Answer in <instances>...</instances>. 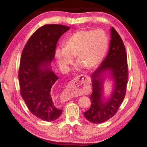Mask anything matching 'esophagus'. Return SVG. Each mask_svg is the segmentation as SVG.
I'll list each match as a JSON object with an SVG mask.
<instances>
[{
	"label": "esophagus",
	"instance_id": "obj_1",
	"mask_svg": "<svg viewBox=\"0 0 147 147\" xmlns=\"http://www.w3.org/2000/svg\"><path fill=\"white\" fill-rule=\"evenodd\" d=\"M74 82H80L81 83H88V78L85 75H80L77 76L74 79Z\"/></svg>",
	"mask_w": 147,
	"mask_h": 147
}]
</instances>
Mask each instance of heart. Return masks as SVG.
Here are the masks:
<instances>
[{"mask_svg": "<svg viewBox=\"0 0 147 147\" xmlns=\"http://www.w3.org/2000/svg\"><path fill=\"white\" fill-rule=\"evenodd\" d=\"M107 45V36L102 30H81L67 40L64 49L56 50L55 57L63 69L72 64L73 57L86 68L92 69L102 61Z\"/></svg>", "mask_w": 147, "mask_h": 147, "instance_id": "heart-1", "label": "heart"}]
</instances>
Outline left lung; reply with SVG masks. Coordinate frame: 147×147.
<instances>
[{
  "instance_id": "left-lung-1",
  "label": "left lung",
  "mask_w": 147,
  "mask_h": 147,
  "mask_svg": "<svg viewBox=\"0 0 147 147\" xmlns=\"http://www.w3.org/2000/svg\"><path fill=\"white\" fill-rule=\"evenodd\" d=\"M111 46L109 54L102 64L92 74V93L90 96L91 107L84 115L86 119L95 124L102 123L117 113L126 95L128 80L127 54L123 40L113 27L111 28ZM109 70L115 82L110 99L102 102L101 91L103 72Z\"/></svg>"
}]
</instances>
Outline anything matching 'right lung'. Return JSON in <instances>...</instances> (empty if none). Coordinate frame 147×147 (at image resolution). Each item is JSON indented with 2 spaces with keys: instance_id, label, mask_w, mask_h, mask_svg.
<instances>
[{
  "instance_id": "right-lung-1",
  "label": "right lung",
  "mask_w": 147,
  "mask_h": 147,
  "mask_svg": "<svg viewBox=\"0 0 147 147\" xmlns=\"http://www.w3.org/2000/svg\"><path fill=\"white\" fill-rule=\"evenodd\" d=\"M70 28L45 24L36 30L22 52L18 78L20 93L29 111L40 119H57L62 111L54 103L53 88L59 79L49 67L60 37Z\"/></svg>"
}]
</instances>
